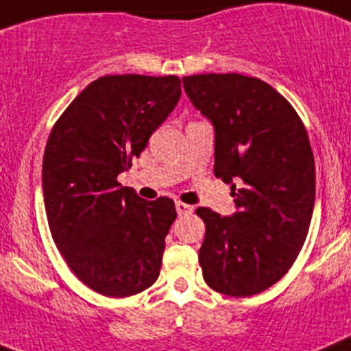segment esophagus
<instances>
[{
    "instance_id": "obj_1",
    "label": "esophagus",
    "mask_w": 351,
    "mask_h": 351,
    "mask_svg": "<svg viewBox=\"0 0 351 351\" xmlns=\"http://www.w3.org/2000/svg\"><path fill=\"white\" fill-rule=\"evenodd\" d=\"M176 211H178L180 217H183V215H191L192 211H194V206H191V204H185V203H176Z\"/></svg>"
}]
</instances>
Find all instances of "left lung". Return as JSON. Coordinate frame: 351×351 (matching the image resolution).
Segmentation results:
<instances>
[{
    "instance_id": "left-lung-1",
    "label": "left lung",
    "mask_w": 351,
    "mask_h": 351,
    "mask_svg": "<svg viewBox=\"0 0 351 351\" xmlns=\"http://www.w3.org/2000/svg\"><path fill=\"white\" fill-rule=\"evenodd\" d=\"M182 80L213 124L215 176L232 183L238 208L232 217L195 210L206 226L203 278L217 292L248 298L282 280L304 245L315 204L313 150L301 117L266 82L239 73Z\"/></svg>"
}]
</instances>
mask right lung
I'll return each instance as SVG.
<instances>
[{"mask_svg":"<svg viewBox=\"0 0 351 351\" xmlns=\"http://www.w3.org/2000/svg\"><path fill=\"white\" fill-rule=\"evenodd\" d=\"M180 96L175 75H106L87 85L50 131L42 183L53 243L75 276L106 298L140 293L159 278L175 203L145 201L117 176Z\"/></svg>","mask_w":351,"mask_h":351,"instance_id":"1","label":"right lung"}]
</instances>
